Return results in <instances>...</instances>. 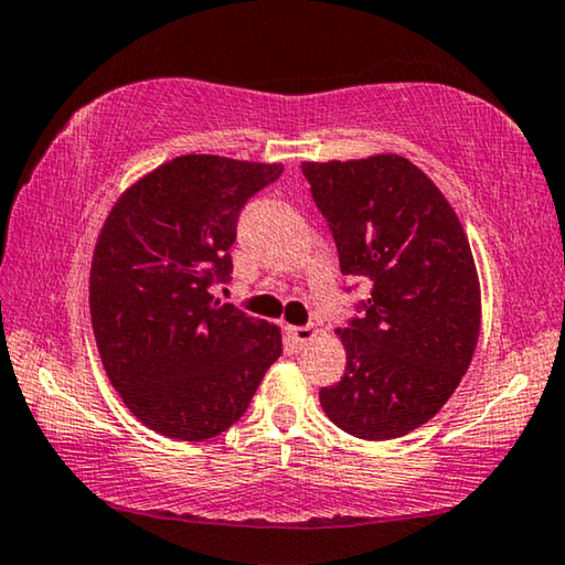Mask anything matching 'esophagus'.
Listing matches in <instances>:
<instances>
[{
	"instance_id": "1",
	"label": "esophagus",
	"mask_w": 565,
	"mask_h": 565,
	"mask_svg": "<svg viewBox=\"0 0 565 565\" xmlns=\"http://www.w3.org/2000/svg\"><path fill=\"white\" fill-rule=\"evenodd\" d=\"M286 333H289V338L296 343V348H306L318 338V328L316 326H289V328H286Z\"/></svg>"
}]
</instances>
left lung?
Instances as JSON below:
<instances>
[{"instance_id":"1","label":"left lung","mask_w":565,"mask_h":565,"mask_svg":"<svg viewBox=\"0 0 565 565\" xmlns=\"http://www.w3.org/2000/svg\"><path fill=\"white\" fill-rule=\"evenodd\" d=\"M333 232L341 271L371 284L365 316L335 328L345 373L323 413L361 439H395L433 419L475 355L481 289L465 227L407 158L301 162Z\"/></svg>"}]
</instances>
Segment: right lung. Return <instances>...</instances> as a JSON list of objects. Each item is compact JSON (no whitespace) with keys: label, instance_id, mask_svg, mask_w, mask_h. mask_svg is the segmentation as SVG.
Listing matches in <instances>:
<instances>
[{"label":"right lung","instance_id":"right-lung-1","mask_svg":"<svg viewBox=\"0 0 565 565\" xmlns=\"http://www.w3.org/2000/svg\"><path fill=\"white\" fill-rule=\"evenodd\" d=\"M281 172V162L180 156L132 182L100 227L88 279L96 345L152 433L217 437L281 355L279 326L210 294L230 281L239 210Z\"/></svg>","mask_w":565,"mask_h":565}]
</instances>
